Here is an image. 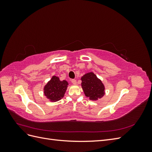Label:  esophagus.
Here are the masks:
<instances>
[{
    "mask_svg": "<svg viewBox=\"0 0 152 152\" xmlns=\"http://www.w3.org/2000/svg\"><path fill=\"white\" fill-rule=\"evenodd\" d=\"M71 82H72V83L73 84H77V80L75 79H72Z\"/></svg>",
    "mask_w": 152,
    "mask_h": 152,
    "instance_id": "esophagus-1",
    "label": "esophagus"
}]
</instances>
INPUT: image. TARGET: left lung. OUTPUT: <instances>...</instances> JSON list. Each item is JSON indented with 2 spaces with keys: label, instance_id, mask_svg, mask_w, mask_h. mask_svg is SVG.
Returning <instances> with one entry per match:
<instances>
[{
  "label": "left lung",
  "instance_id": "obj_1",
  "mask_svg": "<svg viewBox=\"0 0 152 152\" xmlns=\"http://www.w3.org/2000/svg\"><path fill=\"white\" fill-rule=\"evenodd\" d=\"M81 86L86 96L91 100H97L104 95V86L93 72L87 73L81 78Z\"/></svg>",
  "mask_w": 152,
  "mask_h": 152
}]
</instances>
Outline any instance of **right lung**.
I'll return each instance as SVG.
<instances>
[{"label": "right lung", "mask_w": 152, "mask_h": 152, "mask_svg": "<svg viewBox=\"0 0 152 152\" xmlns=\"http://www.w3.org/2000/svg\"><path fill=\"white\" fill-rule=\"evenodd\" d=\"M68 83L66 80H60L59 77L53 76L48 84L44 86V93L50 102H56L63 98Z\"/></svg>", "instance_id": "add662e5"}]
</instances>
